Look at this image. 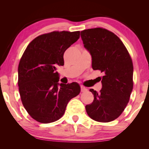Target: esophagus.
Masks as SVG:
<instances>
[{
	"label": "esophagus",
	"mask_w": 149,
	"mask_h": 149,
	"mask_svg": "<svg viewBox=\"0 0 149 149\" xmlns=\"http://www.w3.org/2000/svg\"><path fill=\"white\" fill-rule=\"evenodd\" d=\"M88 89L86 88H84L83 86H81V92H85V91H86Z\"/></svg>",
	"instance_id": "obj_1"
}]
</instances>
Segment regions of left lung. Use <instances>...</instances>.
<instances>
[{"label": "left lung", "instance_id": "1", "mask_svg": "<svg viewBox=\"0 0 149 149\" xmlns=\"http://www.w3.org/2000/svg\"><path fill=\"white\" fill-rule=\"evenodd\" d=\"M84 48L92 57V68L100 70L102 89H93V102L86 106L88 115L101 123L115 120L129 102L133 89V64L127 48L114 33L102 28L81 31Z\"/></svg>", "mask_w": 149, "mask_h": 149}]
</instances>
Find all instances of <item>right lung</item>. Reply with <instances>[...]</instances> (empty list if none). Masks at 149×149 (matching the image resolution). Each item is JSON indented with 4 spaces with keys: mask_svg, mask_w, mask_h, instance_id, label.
<instances>
[{
    "mask_svg": "<svg viewBox=\"0 0 149 149\" xmlns=\"http://www.w3.org/2000/svg\"><path fill=\"white\" fill-rule=\"evenodd\" d=\"M80 31H52L36 37L25 49L18 68V85L29 114L47 124L63 116L67 104L78 96L77 83H58V66L64 65L65 52L79 38Z\"/></svg>",
    "mask_w": 149,
    "mask_h": 149,
    "instance_id": "right-lung-1",
    "label": "right lung"
}]
</instances>
